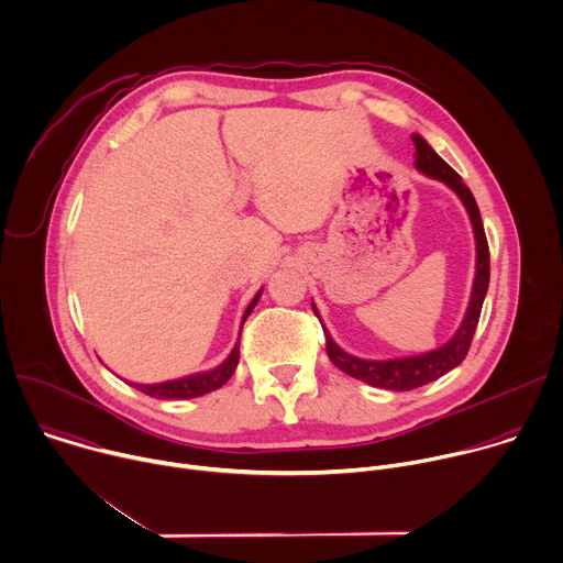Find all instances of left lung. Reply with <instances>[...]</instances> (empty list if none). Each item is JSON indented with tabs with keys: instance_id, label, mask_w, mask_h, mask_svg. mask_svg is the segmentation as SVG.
<instances>
[{
	"instance_id": "1",
	"label": "left lung",
	"mask_w": 563,
	"mask_h": 563,
	"mask_svg": "<svg viewBox=\"0 0 563 563\" xmlns=\"http://www.w3.org/2000/svg\"><path fill=\"white\" fill-rule=\"evenodd\" d=\"M413 145H416V167L438 180H444L451 190L462 199L471 223H473V232H475V243H477V265H475V283H473V294H471V302H468V311L462 320V327L457 329V333L440 349L422 353V355H411V357H398V360H362L355 355L344 353L329 335V331L322 327L324 338H327V355L329 360L344 371L346 376L362 380L371 387L378 389H391V391H411L418 389L422 385H429L438 378H442L444 373H449L451 368H455L468 353L471 342H473V333L477 329L479 322V313H482V305H484V296L488 291V280H490V254H488V241L484 234V225H482V217H479V208L475 203L473 192L466 187V183L462 180V176L420 136L413 134ZM313 313L318 316L316 307L311 305ZM320 320V316H318ZM322 324V322H320Z\"/></svg>"
}]
</instances>
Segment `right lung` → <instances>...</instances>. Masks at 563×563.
Instances as JSON below:
<instances>
[{
  "label": "right lung",
  "instance_id": "1",
  "mask_svg": "<svg viewBox=\"0 0 563 563\" xmlns=\"http://www.w3.org/2000/svg\"><path fill=\"white\" fill-rule=\"evenodd\" d=\"M261 298V291L254 296V300L250 302V307L245 309V316H243V322L247 320V316L252 313V309L256 307ZM243 329V327H241ZM239 342L236 346L232 349V353L228 355V360L223 364H219L217 368L212 371H206V373H197V376H187V378H180V380H169V383H161V385H134L141 394L150 396V398H158V400H187V398H199V396H206L210 391H217L221 389L230 378L232 373L236 371V364H239Z\"/></svg>",
  "mask_w": 563,
  "mask_h": 563
}]
</instances>
